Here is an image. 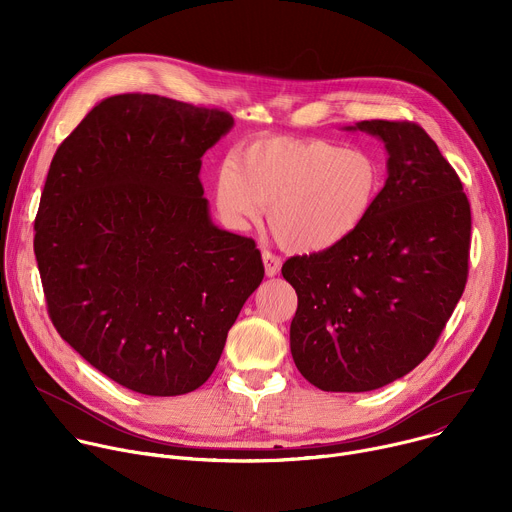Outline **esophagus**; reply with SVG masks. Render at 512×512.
Wrapping results in <instances>:
<instances>
[{
  "label": "esophagus",
  "instance_id": "obj_1",
  "mask_svg": "<svg viewBox=\"0 0 512 512\" xmlns=\"http://www.w3.org/2000/svg\"><path fill=\"white\" fill-rule=\"evenodd\" d=\"M263 263H265V275L267 277H275L281 269V259L277 255H273L271 251H263Z\"/></svg>",
  "mask_w": 512,
  "mask_h": 512
}]
</instances>
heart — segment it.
<instances>
[{
    "label": "heart",
    "instance_id": "1",
    "mask_svg": "<svg viewBox=\"0 0 512 512\" xmlns=\"http://www.w3.org/2000/svg\"><path fill=\"white\" fill-rule=\"evenodd\" d=\"M381 182V164L369 150L271 137L221 166L214 200L229 227L247 229L269 208L271 233L285 249L320 253L367 221Z\"/></svg>",
    "mask_w": 512,
    "mask_h": 512
}]
</instances>
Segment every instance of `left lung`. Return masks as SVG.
Segmentation results:
<instances>
[{
  "label": "left lung",
  "instance_id": "8db88e82",
  "mask_svg": "<svg viewBox=\"0 0 512 512\" xmlns=\"http://www.w3.org/2000/svg\"><path fill=\"white\" fill-rule=\"evenodd\" d=\"M383 139L387 182L364 221L332 249L289 257L298 310L291 356L318 389L385 387L433 350L460 302L470 259V202L435 141L411 121H360Z\"/></svg>",
  "mask_w": 512,
  "mask_h": 512
}]
</instances>
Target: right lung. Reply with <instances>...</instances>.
I'll return each instance as SVG.
<instances>
[{"instance_id":"right-lung-1","label":"right lung","mask_w":512,"mask_h":512,"mask_svg":"<svg viewBox=\"0 0 512 512\" xmlns=\"http://www.w3.org/2000/svg\"><path fill=\"white\" fill-rule=\"evenodd\" d=\"M227 111L125 93L95 105L52 158L34 223L50 320L115 383L198 389L265 269L253 239L212 225L202 156Z\"/></svg>"}]
</instances>
